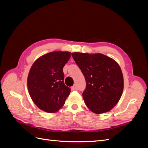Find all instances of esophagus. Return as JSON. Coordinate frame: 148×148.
<instances>
[{
  "label": "esophagus",
  "instance_id": "obj_1",
  "mask_svg": "<svg viewBox=\"0 0 148 148\" xmlns=\"http://www.w3.org/2000/svg\"><path fill=\"white\" fill-rule=\"evenodd\" d=\"M72 90H77V86L76 84H74V85L72 86Z\"/></svg>",
  "mask_w": 148,
  "mask_h": 148
}]
</instances>
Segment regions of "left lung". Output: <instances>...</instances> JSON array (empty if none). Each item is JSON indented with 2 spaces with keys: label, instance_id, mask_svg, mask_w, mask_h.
I'll use <instances>...</instances> for the list:
<instances>
[{
  "label": "left lung",
  "instance_id": "obj_1",
  "mask_svg": "<svg viewBox=\"0 0 148 148\" xmlns=\"http://www.w3.org/2000/svg\"><path fill=\"white\" fill-rule=\"evenodd\" d=\"M72 56L85 78L82 95L86 106L96 114L110 111L123 90V77L118 63L100 53H72Z\"/></svg>",
  "mask_w": 148,
  "mask_h": 148
}]
</instances>
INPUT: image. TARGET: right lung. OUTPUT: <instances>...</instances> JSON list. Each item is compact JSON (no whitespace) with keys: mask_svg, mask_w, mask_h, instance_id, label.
Segmentation results:
<instances>
[{"mask_svg":"<svg viewBox=\"0 0 148 148\" xmlns=\"http://www.w3.org/2000/svg\"><path fill=\"white\" fill-rule=\"evenodd\" d=\"M70 57V52H51L40 56L31 67L28 89L33 102L42 111H58L69 95L71 88L64 84L63 68Z\"/></svg>","mask_w":148,"mask_h":148,"instance_id":"1","label":"right lung"}]
</instances>
